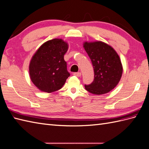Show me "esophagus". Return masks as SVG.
<instances>
[{
	"instance_id": "34e87169",
	"label": "esophagus",
	"mask_w": 149,
	"mask_h": 149,
	"mask_svg": "<svg viewBox=\"0 0 149 149\" xmlns=\"http://www.w3.org/2000/svg\"><path fill=\"white\" fill-rule=\"evenodd\" d=\"M73 74L75 76H77V77H81V72H74Z\"/></svg>"
}]
</instances>
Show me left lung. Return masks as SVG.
I'll return each instance as SVG.
<instances>
[{
    "label": "left lung",
    "instance_id": "8db88e82",
    "mask_svg": "<svg viewBox=\"0 0 149 149\" xmlns=\"http://www.w3.org/2000/svg\"><path fill=\"white\" fill-rule=\"evenodd\" d=\"M84 47L94 68V81L84 85L92 94L109 93L118 84L123 74V65L119 55L113 48L102 41L84 43Z\"/></svg>",
    "mask_w": 149,
    "mask_h": 149
}]
</instances>
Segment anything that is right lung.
Segmentation results:
<instances>
[{
  "mask_svg": "<svg viewBox=\"0 0 149 149\" xmlns=\"http://www.w3.org/2000/svg\"><path fill=\"white\" fill-rule=\"evenodd\" d=\"M68 44L61 39L44 42L36 52L29 65L31 81L40 91L52 93L60 89L70 76L64 55Z\"/></svg>",
  "mask_w": 149,
  "mask_h": 149,
  "instance_id": "right-lung-1",
  "label": "right lung"
}]
</instances>
